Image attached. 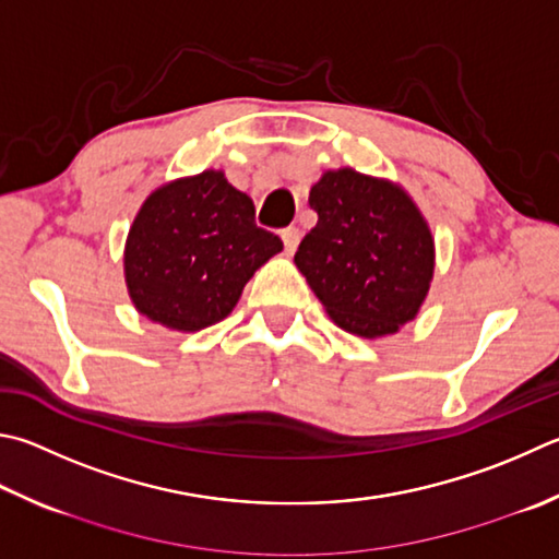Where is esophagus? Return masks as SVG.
<instances>
[{
    "label": "esophagus",
    "instance_id": "esophagus-1",
    "mask_svg": "<svg viewBox=\"0 0 559 559\" xmlns=\"http://www.w3.org/2000/svg\"><path fill=\"white\" fill-rule=\"evenodd\" d=\"M281 239H283V247H286V251L293 253V251L298 249V245H300V229H296V227L283 229L281 231Z\"/></svg>",
    "mask_w": 559,
    "mask_h": 559
}]
</instances>
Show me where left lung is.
I'll return each instance as SVG.
<instances>
[{
  "instance_id": "8db88e82",
  "label": "left lung",
  "mask_w": 559,
  "mask_h": 559,
  "mask_svg": "<svg viewBox=\"0 0 559 559\" xmlns=\"http://www.w3.org/2000/svg\"><path fill=\"white\" fill-rule=\"evenodd\" d=\"M314 225L296 266L334 324L364 340L418 318L435 276V239L399 182L354 168L324 170L310 188Z\"/></svg>"
}]
</instances>
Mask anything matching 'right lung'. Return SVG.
<instances>
[{
	"label": "right lung",
	"instance_id": "1",
	"mask_svg": "<svg viewBox=\"0 0 559 559\" xmlns=\"http://www.w3.org/2000/svg\"><path fill=\"white\" fill-rule=\"evenodd\" d=\"M281 249L222 170L170 180L144 200L127 235L129 298L168 330H205L235 310L247 281Z\"/></svg>",
	"mask_w": 559,
	"mask_h": 559
}]
</instances>
